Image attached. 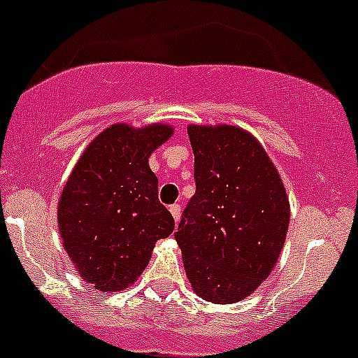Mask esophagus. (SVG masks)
<instances>
[{"label": "esophagus", "mask_w": 358, "mask_h": 358, "mask_svg": "<svg viewBox=\"0 0 358 358\" xmlns=\"http://www.w3.org/2000/svg\"><path fill=\"white\" fill-rule=\"evenodd\" d=\"M169 212H171L173 219H175V222H176V224H178L180 217H182V206H180V205H171V206H169Z\"/></svg>", "instance_id": "1"}]
</instances>
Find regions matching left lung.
<instances>
[{
    "instance_id": "1",
    "label": "left lung",
    "mask_w": 358,
    "mask_h": 358,
    "mask_svg": "<svg viewBox=\"0 0 358 358\" xmlns=\"http://www.w3.org/2000/svg\"><path fill=\"white\" fill-rule=\"evenodd\" d=\"M196 194L175 238L190 286L235 303L270 275L285 245L289 201L262 143L235 125H189Z\"/></svg>"
}]
</instances>
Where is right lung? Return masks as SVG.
<instances>
[{
	"label": "right lung",
	"mask_w": 358,
	"mask_h": 358,
	"mask_svg": "<svg viewBox=\"0 0 358 358\" xmlns=\"http://www.w3.org/2000/svg\"><path fill=\"white\" fill-rule=\"evenodd\" d=\"M173 127L115 123L88 145L58 203L63 247L79 275L100 292H122L143 273L175 219L159 201L148 159Z\"/></svg>",
	"instance_id": "right-lung-1"
}]
</instances>
